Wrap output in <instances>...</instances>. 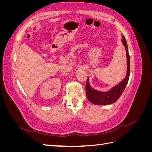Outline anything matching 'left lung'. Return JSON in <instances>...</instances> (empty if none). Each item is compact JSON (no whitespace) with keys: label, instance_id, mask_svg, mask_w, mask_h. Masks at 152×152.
<instances>
[{"label":"left lung","instance_id":"left-lung-1","mask_svg":"<svg viewBox=\"0 0 152 152\" xmlns=\"http://www.w3.org/2000/svg\"><path fill=\"white\" fill-rule=\"evenodd\" d=\"M122 42L124 44L126 50L127 56V74L124 79L120 83L107 92H101L95 90L91 87L89 82V77L86 84V93L87 99L91 103L97 105H108L116 102L117 99L120 98L122 93L125 89L127 84L130 75V58L128 51V47L126 40L122 37Z\"/></svg>","mask_w":152,"mask_h":152}]
</instances>
